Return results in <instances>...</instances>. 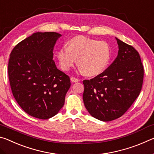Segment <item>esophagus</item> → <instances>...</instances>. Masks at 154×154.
<instances>
[{
  "instance_id": "34e87169",
  "label": "esophagus",
  "mask_w": 154,
  "mask_h": 154,
  "mask_svg": "<svg viewBox=\"0 0 154 154\" xmlns=\"http://www.w3.org/2000/svg\"><path fill=\"white\" fill-rule=\"evenodd\" d=\"M71 82H72V83H76V82H79V79H77V78H75V77H72L71 78Z\"/></svg>"
}]
</instances>
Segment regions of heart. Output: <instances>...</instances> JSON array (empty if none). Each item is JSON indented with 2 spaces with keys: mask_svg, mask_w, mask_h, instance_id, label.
<instances>
[{
  "mask_svg": "<svg viewBox=\"0 0 154 154\" xmlns=\"http://www.w3.org/2000/svg\"><path fill=\"white\" fill-rule=\"evenodd\" d=\"M60 66L69 71L77 63L81 71L88 76H96L106 69L111 58V49L103 41H97L84 36H76L67 41L56 53Z\"/></svg>",
  "mask_w": 154,
  "mask_h": 154,
  "instance_id": "heart-1",
  "label": "heart"
}]
</instances>
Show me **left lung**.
Listing matches in <instances>:
<instances>
[{"mask_svg": "<svg viewBox=\"0 0 154 154\" xmlns=\"http://www.w3.org/2000/svg\"><path fill=\"white\" fill-rule=\"evenodd\" d=\"M118 54L107 69L90 80H84L83 103L94 118L109 122L120 118L139 96L144 69L133 47L116 37Z\"/></svg>", "mask_w": 154, "mask_h": 154, "instance_id": "1", "label": "left lung"}]
</instances>
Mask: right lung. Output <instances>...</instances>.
Masks as SVG:
<instances>
[{"label": "right lung", "instance_id": "1", "mask_svg": "<svg viewBox=\"0 0 154 154\" xmlns=\"http://www.w3.org/2000/svg\"><path fill=\"white\" fill-rule=\"evenodd\" d=\"M62 35L36 32L13 49L8 74L13 95L26 113L47 119L56 116L64 105L71 87L69 77L53 60V51Z\"/></svg>", "mask_w": 154, "mask_h": 154}]
</instances>
